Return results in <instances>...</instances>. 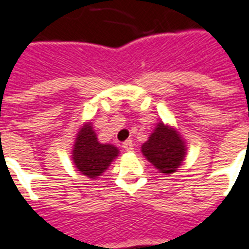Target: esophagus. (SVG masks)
<instances>
[{"label":"esophagus","mask_w":249,"mask_h":249,"mask_svg":"<svg viewBox=\"0 0 249 249\" xmlns=\"http://www.w3.org/2000/svg\"><path fill=\"white\" fill-rule=\"evenodd\" d=\"M122 147L126 150V151H133L134 146H133V141L131 139H127L122 143Z\"/></svg>","instance_id":"1"}]
</instances>
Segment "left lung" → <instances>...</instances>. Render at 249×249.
I'll use <instances>...</instances> for the list:
<instances>
[{
	"label": "left lung",
	"instance_id": "obj_1",
	"mask_svg": "<svg viewBox=\"0 0 249 249\" xmlns=\"http://www.w3.org/2000/svg\"><path fill=\"white\" fill-rule=\"evenodd\" d=\"M185 144L179 134L160 123L147 142L142 144L143 156L161 173L172 174L182 163L185 157Z\"/></svg>",
	"mask_w": 249,
	"mask_h": 249
}]
</instances>
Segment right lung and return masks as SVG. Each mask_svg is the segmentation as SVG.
Listing matches in <instances>:
<instances>
[{
    "label": "right lung",
    "mask_w": 249,
    "mask_h": 249,
    "mask_svg": "<svg viewBox=\"0 0 249 249\" xmlns=\"http://www.w3.org/2000/svg\"><path fill=\"white\" fill-rule=\"evenodd\" d=\"M118 153L115 146L99 143L96 134L88 123L77 134L72 158L79 172L89 178H95L110 166Z\"/></svg>",
    "instance_id": "add662e5"
}]
</instances>
